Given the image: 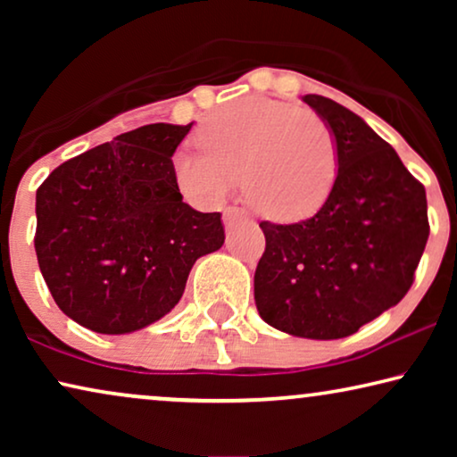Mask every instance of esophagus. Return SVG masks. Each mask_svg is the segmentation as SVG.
Here are the masks:
<instances>
[{"label": "esophagus", "mask_w": 457, "mask_h": 457, "mask_svg": "<svg viewBox=\"0 0 457 457\" xmlns=\"http://www.w3.org/2000/svg\"><path fill=\"white\" fill-rule=\"evenodd\" d=\"M241 218H247V214L245 210L237 208V205H230V208L224 210V224H227V227H233L237 220H241Z\"/></svg>", "instance_id": "1"}]
</instances>
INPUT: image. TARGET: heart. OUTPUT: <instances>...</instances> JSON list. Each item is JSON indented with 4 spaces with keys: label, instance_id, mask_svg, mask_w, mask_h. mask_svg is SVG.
<instances>
[{
    "label": "heart",
    "instance_id": "b5f03b06",
    "mask_svg": "<svg viewBox=\"0 0 457 457\" xmlns=\"http://www.w3.org/2000/svg\"><path fill=\"white\" fill-rule=\"evenodd\" d=\"M202 154L174 158L187 195L220 204L241 179L245 202L268 220L293 222L318 212L339 174L333 129L314 112L249 97L212 114L199 127Z\"/></svg>",
    "mask_w": 457,
    "mask_h": 457
}]
</instances>
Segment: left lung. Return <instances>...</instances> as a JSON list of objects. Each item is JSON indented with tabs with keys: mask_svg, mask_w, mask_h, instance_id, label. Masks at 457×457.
Masks as SVG:
<instances>
[{
	"mask_svg": "<svg viewBox=\"0 0 457 457\" xmlns=\"http://www.w3.org/2000/svg\"><path fill=\"white\" fill-rule=\"evenodd\" d=\"M333 129L335 187L314 216L260 222L266 249L253 277L262 320L303 339H341L402 302L428 239L427 191L358 114L302 97Z\"/></svg>",
	"mask_w": 457,
	"mask_h": 457,
	"instance_id": "left-lung-1",
	"label": "left lung"
}]
</instances>
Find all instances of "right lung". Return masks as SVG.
Instances as JSON below:
<instances>
[{"mask_svg":"<svg viewBox=\"0 0 457 457\" xmlns=\"http://www.w3.org/2000/svg\"><path fill=\"white\" fill-rule=\"evenodd\" d=\"M191 124H145L55 168L37 189L35 252L80 327L127 335L166 316L197 258L224 243L220 212L183 202L172 155Z\"/></svg>","mask_w":457,"mask_h":457,"instance_id":"1","label":"right lung"}]
</instances>
